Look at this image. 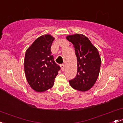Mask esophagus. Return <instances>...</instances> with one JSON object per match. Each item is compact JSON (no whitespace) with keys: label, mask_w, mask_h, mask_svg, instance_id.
Segmentation results:
<instances>
[{"label":"esophagus","mask_w":123,"mask_h":123,"mask_svg":"<svg viewBox=\"0 0 123 123\" xmlns=\"http://www.w3.org/2000/svg\"><path fill=\"white\" fill-rule=\"evenodd\" d=\"M61 67L62 71H64V69H65V65H64V64H61Z\"/></svg>","instance_id":"34e87169"}]
</instances>
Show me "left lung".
<instances>
[{
  "label": "left lung",
  "instance_id": "1",
  "mask_svg": "<svg viewBox=\"0 0 123 123\" xmlns=\"http://www.w3.org/2000/svg\"><path fill=\"white\" fill-rule=\"evenodd\" d=\"M67 39L73 43L77 60V75L69 83L75 90L87 91L95 85L99 74L101 59L99 52L83 34L68 36Z\"/></svg>",
  "mask_w": 123,
  "mask_h": 123
}]
</instances>
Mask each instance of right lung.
I'll use <instances>...</instances> for the list:
<instances>
[{
    "label": "right lung",
    "instance_id": "1",
    "mask_svg": "<svg viewBox=\"0 0 123 123\" xmlns=\"http://www.w3.org/2000/svg\"><path fill=\"white\" fill-rule=\"evenodd\" d=\"M54 40L49 34L42 36L26 50L24 63L26 79L31 87L38 92L46 91L54 86L61 69L50 50Z\"/></svg>",
    "mask_w": 123,
    "mask_h": 123
}]
</instances>
